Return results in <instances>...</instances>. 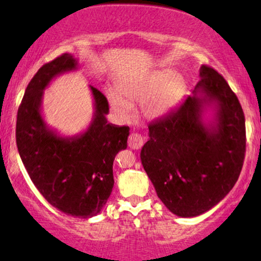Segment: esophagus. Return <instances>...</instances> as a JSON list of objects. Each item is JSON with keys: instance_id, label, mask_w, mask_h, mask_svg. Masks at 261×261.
<instances>
[{"instance_id": "obj_1", "label": "esophagus", "mask_w": 261, "mask_h": 261, "mask_svg": "<svg viewBox=\"0 0 261 261\" xmlns=\"http://www.w3.org/2000/svg\"><path fill=\"white\" fill-rule=\"evenodd\" d=\"M127 143H128V147L130 148L139 149L142 147V145H143V137L141 136L140 134L133 133V134H130V136H128Z\"/></svg>"}]
</instances>
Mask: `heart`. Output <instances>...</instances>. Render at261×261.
Returning <instances> with one entry per match:
<instances>
[{
  "label": "heart",
  "instance_id": "b5f03b06",
  "mask_svg": "<svg viewBox=\"0 0 261 261\" xmlns=\"http://www.w3.org/2000/svg\"><path fill=\"white\" fill-rule=\"evenodd\" d=\"M182 91L184 81L180 76H175L170 70L154 71L145 79L127 82L120 87L121 94L128 99L145 100L143 107L146 113L151 116L161 115L174 106L180 98ZM122 96L115 91L108 92V97L114 109L127 116L131 112V104Z\"/></svg>",
  "mask_w": 261,
  "mask_h": 261
}]
</instances>
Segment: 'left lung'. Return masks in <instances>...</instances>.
I'll list each match as a JSON object with an SVG mask.
<instances>
[{"instance_id": "1", "label": "left lung", "mask_w": 261, "mask_h": 261, "mask_svg": "<svg viewBox=\"0 0 261 261\" xmlns=\"http://www.w3.org/2000/svg\"><path fill=\"white\" fill-rule=\"evenodd\" d=\"M188 95L148 126L141 162L161 201L179 217H195L232 190L243 167L245 119L237 95L201 65ZM213 110L211 119L204 118Z\"/></svg>"}]
</instances>
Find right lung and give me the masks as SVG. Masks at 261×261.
I'll return each instance as SVG.
<instances>
[{
	"label": "right lung",
	"mask_w": 261,
	"mask_h": 261,
	"mask_svg": "<svg viewBox=\"0 0 261 261\" xmlns=\"http://www.w3.org/2000/svg\"><path fill=\"white\" fill-rule=\"evenodd\" d=\"M79 61L64 54L39 68L17 114V147L32 181L46 201L66 215L97 216L114 187L113 163L127 147L130 127L108 122L109 104L100 91L89 86L94 113L86 131L61 136L43 116L44 89L54 79L76 71Z\"/></svg>",
	"instance_id": "1"
}]
</instances>
